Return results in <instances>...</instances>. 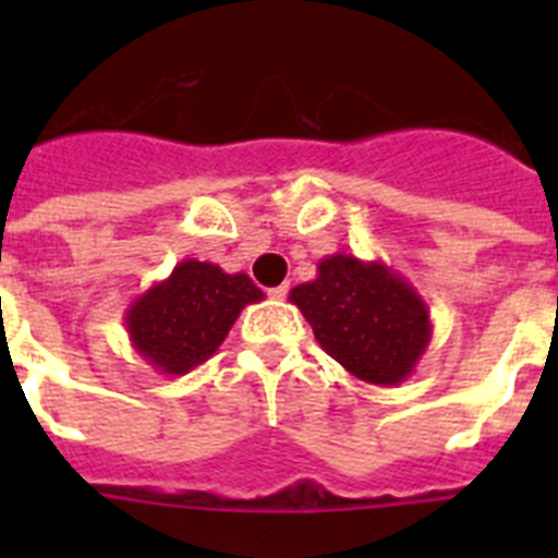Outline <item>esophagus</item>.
I'll return each mask as SVG.
<instances>
[{
	"instance_id": "obj_1",
	"label": "esophagus",
	"mask_w": 558,
	"mask_h": 558,
	"mask_svg": "<svg viewBox=\"0 0 558 558\" xmlns=\"http://www.w3.org/2000/svg\"><path fill=\"white\" fill-rule=\"evenodd\" d=\"M288 290H290V284L284 282V284H279V288H270L268 293H270V299H279V302H282V299H288Z\"/></svg>"
}]
</instances>
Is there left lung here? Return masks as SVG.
<instances>
[{
    "mask_svg": "<svg viewBox=\"0 0 558 558\" xmlns=\"http://www.w3.org/2000/svg\"><path fill=\"white\" fill-rule=\"evenodd\" d=\"M290 302L302 310L324 352L368 386H399L430 347L425 299L377 259L327 256L313 282L290 290Z\"/></svg>",
    "mask_w": 558,
    "mask_h": 558,
    "instance_id": "obj_1",
    "label": "left lung"
}]
</instances>
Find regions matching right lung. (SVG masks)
Wrapping results in <instances>:
<instances>
[{"label":"right lung","mask_w":558,"mask_h":558,"mask_svg":"<svg viewBox=\"0 0 558 558\" xmlns=\"http://www.w3.org/2000/svg\"><path fill=\"white\" fill-rule=\"evenodd\" d=\"M263 299L248 274L181 259L167 279L150 284L125 310L128 338L147 366L181 377L218 352L240 313Z\"/></svg>","instance_id":"obj_1"}]
</instances>
